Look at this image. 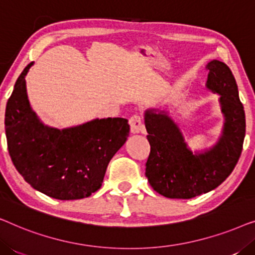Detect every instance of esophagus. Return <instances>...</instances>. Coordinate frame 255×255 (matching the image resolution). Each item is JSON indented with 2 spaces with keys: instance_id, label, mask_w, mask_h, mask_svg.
Masks as SVG:
<instances>
[{
  "instance_id": "obj_1",
  "label": "esophagus",
  "mask_w": 255,
  "mask_h": 255,
  "mask_svg": "<svg viewBox=\"0 0 255 255\" xmlns=\"http://www.w3.org/2000/svg\"><path fill=\"white\" fill-rule=\"evenodd\" d=\"M130 123V128L132 133H139V132L144 131V123H142V118L139 115H133L128 121Z\"/></svg>"
}]
</instances>
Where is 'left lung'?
Instances as JSON below:
<instances>
[{"mask_svg": "<svg viewBox=\"0 0 255 255\" xmlns=\"http://www.w3.org/2000/svg\"><path fill=\"white\" fill-rule=\"evenodd\" d=\"M207 87L219 95L224 116L222 135L204 151H191L179 125L165 110L145 111V128L151 145L145 175L156 193L168 198H193L224 182L238 162L245 138V111L231 69L211 60Z\"/></svg>", "mask_w": 255, "mask_h": 255, "instance_id": "obj_1", "label": "left lung"}]
</instances>
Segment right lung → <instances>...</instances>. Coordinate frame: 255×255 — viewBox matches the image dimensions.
<instances>
[{"label": "right lung", "instance_id": "1", "mask_svg": "<svg viewBox=\"0 0 255 255\" xmlns=\"http://www.w3.org/2000/svg\"><path fill=\"white\" fill-rule=\"evenodd\" d=\"M24 68L5 108L10 158L34 189L61 201L88 197L102 186L110 160L125 144L130 125L125 118L93 120L78 127L45 125L30 106Z\"/></svg>", "mask_w": 255, "mask_h": 255}]
</instances>
